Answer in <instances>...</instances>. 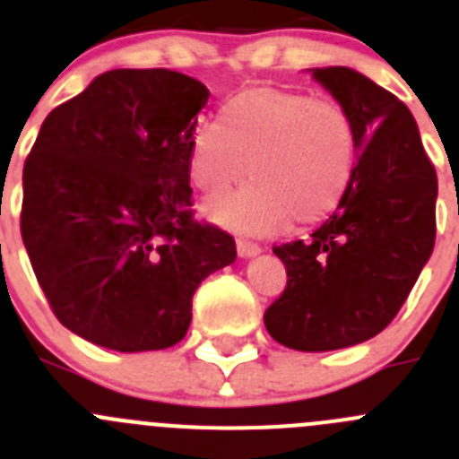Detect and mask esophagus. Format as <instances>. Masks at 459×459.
I'll return each mask as SVG.
<instances>
[{"label": "esophagus", "instance_id": "esophagus-1", "mask_svg": "<svg viewBox=\"0 0 459 459\" xmlns=\"http://www.w3.org/2000/svg\"><path fill=\"white\" fill-rule=\"evenodd\" d=\"M260 247L255 242H249V239H238V255L239 258H254V255L260 254Z\"/></svg>", "mask_w": 459, "mask_h": 459}]
</instances>
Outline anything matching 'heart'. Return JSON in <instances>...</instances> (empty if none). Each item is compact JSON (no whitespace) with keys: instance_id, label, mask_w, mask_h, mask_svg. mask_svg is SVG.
Masks as SVG:
<instances>
[{"instance_id":"b5f03b06","label":"heart","mask_w":459,"mask_h":459,"mask_svg":"<svg viewBox=\"0 0 459 459\" xmlns=\"http://www.w3.org/2000/svg\"><path fill=\"white\" fill-rule=\"evenodd\" d=\"M357 130L345 107L304 91L254 86L230 98L220 121L201 123L189 142V173L205 194L254 183L205 205L239 233H276L290 221L316 224L352 183Z\"/></svg>"}]
</instances>
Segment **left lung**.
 <instances>
[{
  "instance_id": "8db88e82",
  "label": "left lung",
  "mask_w": 459,
  "mask_h": 459,
  "mask_svg": "<svg viewBox=\"0 0 459 459\" xmlns=\"http://www.w3.org/2000/svg\"><path fill=\"white\" fill-rule=\"evenodd\" d=\"M357 130L352 183L311 239L274 247L288 286L265 311L276 342L329 352L377 336L435 247L437 173L404 102L345 65L311 68Z\"/></svg>"
}]
</instances>
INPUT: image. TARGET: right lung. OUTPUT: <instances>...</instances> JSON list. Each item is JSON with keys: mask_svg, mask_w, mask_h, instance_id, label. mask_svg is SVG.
<instances>
[{"mask_svg": "<svg viewBox=\"0 0 459 459\" xmlns=\"http://www.w3.org/2000/svg\"><path fill=\"white\" fill-rule=\"evenodd\" d=\"M210 91L167 68L107 70L48 114L22 171V242L64 327L117 352L183 341L235 239L192 220L189 142Z\"/></svg>", "mask_w": 459, "mask_h": 459, "instance_id": "add662e5", "label": "right lung"}]
</instances>
